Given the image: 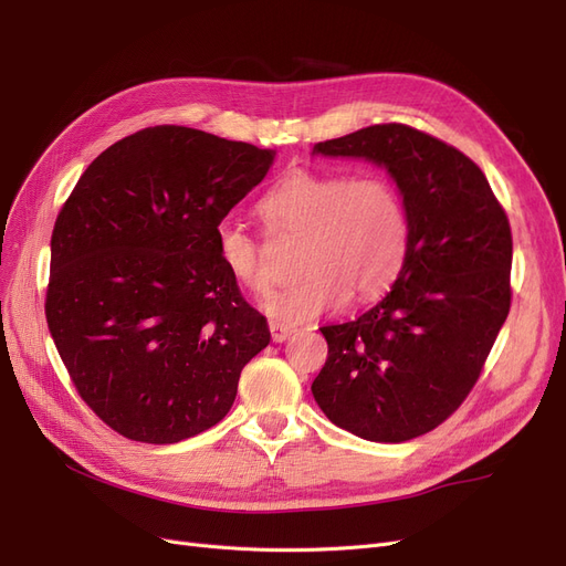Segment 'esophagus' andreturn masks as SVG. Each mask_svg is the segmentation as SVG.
<instances>
[{"label":"esophagus","instance_id":"1","mask_svg":"<svg viewBox=\"0 0 566 566\" xmlns=\"http://www.w3.org/2000/svg\"><path fill=\"white\" fill-rule=\"evenodd\" d=\"M269 331H271V337L273 342H285L295 335V328H290V325L285 323H279V321H271L269 323Z\"/></svg>","mask_w":566,"mask_h":566}]
</instances>
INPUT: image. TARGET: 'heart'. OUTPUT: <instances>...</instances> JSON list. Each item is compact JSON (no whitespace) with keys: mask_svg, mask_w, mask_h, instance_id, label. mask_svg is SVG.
<instances>
[{"mask_svg":"<svg viewBox=\"0 0 566 566\" xmlns=\"http://www.w3.org/2000/svg\"><path fill=\"white\" fill-rule=\"evenodd\" d=\"M262 214L276 229L306 235L300 260L304 279L271 293L262 304L279 323L314 321L339 310L349 295L378 297L403 269L410 221L399 186L387 175L297 169L264 196ZM214 248L238 285L252 293L271 285L260 241L243 224L221 221Z\"/></svg>","mask_w":566,"mask_h":566,"instance_id":"1","label":"heart"}]
</instances>
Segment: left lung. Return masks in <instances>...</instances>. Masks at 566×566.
Returning <instances> with one entry per match:
<instances>
[{"label":"left lung","instance_id":"left-lung-1","mask_svg":"<svg viewBox=\"0 0 566 566\" xmlns=\"http://www.w3.org/2000/svg\"><path fill=\"white\" fill-rule=\"evenodd\" d=\"M314 153L385 165L410 221L387 297L356 321L321 328L328 358L314 399L361 439H416L468 399L507 318V214L465 153L401 123L321 142Z\"/></svg>","mask_w":566,"mask_h":566}]
</instances>
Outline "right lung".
Returning <instances> with one entry per match:
<instances>
[{"mask_svg":"<svg viewBox=\"0 0 566 566\" xmlns=\"http://www.w3.org/2000/svg\"><path fill=\"white\" fill-rule=\"evenodd\" d=\"M273 150L158 125L84 169L51 233L46 323L94 413L132 441L177 443L235 401L271 339L221 266L214 229Z\"/></svg>","mask_w":566,"mask_h":566,"instance_id":"right-lung-1","label":"right lung"}]
</instances>
